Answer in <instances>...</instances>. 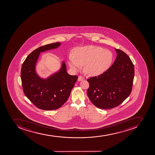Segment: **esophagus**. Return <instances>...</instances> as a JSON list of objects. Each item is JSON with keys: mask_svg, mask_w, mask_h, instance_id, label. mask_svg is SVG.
<instances>
[{"mask_svg": "<svg viewBox=\"0 0 155 155\" xmlns=\"http://www.w3.org/2000/svg\"><path fill=\"white\" fill-rule=\"evenodd\" d=\"M85 79V78H84L83 76H79V77H78V81H83Z\"/></svg>", "mask_w": 155, "mask_h": 155, "instance_id": "esophagus-1", "label": "esophagus"}]
</instances>
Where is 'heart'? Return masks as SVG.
<instances>
[{
	"label": "heart",
	"instance_id": "b5f03b06",
	"mask_svg": "<svg viewBox=\"0 0 155 155\" xmlns=\"http://www.w3.org/2000/svg\"><path fill=\"white\" fill-rule=\"evenodd\" d=\"M113 54L110 51L96 46H86L73 49L68 57V63L75 70L85 65V71L91 76L102 74L110 66Z\"/></svg>",
	"mask_w": 155,
	"mask_h": 155
}]
</instances>
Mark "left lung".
<instances>
[{
    "instance_id": "1",
    "label": "left lung",
    "mask_w": 155,
    "mask_h": 155,
    "mask_svg": "<svg viewBox=\"0 0 155 155\" xmlns=\"http://www.w3.org/2000/svg\"><path fill=\"white\" fill-rule=\"evenodd\" d=\"M117 56L113 64L98 76L87 79V95L94 106L110 109L119 106L130 95L134 77V67L128 55L115 48Z\"/></svg>"
}]
</instances>
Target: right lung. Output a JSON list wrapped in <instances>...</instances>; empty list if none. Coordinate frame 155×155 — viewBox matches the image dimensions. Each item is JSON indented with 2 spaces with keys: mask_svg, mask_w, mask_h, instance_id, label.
Returning a JSON list of instances; mask_svg holds the SVG:
<instances>
[{
  "mask_svg": "<svg viewBox=\"0 0 155 155\" xmlns=\"http://www.w3.org/2000/svg\"><path fill=\"white\" fill-rule=\"evenodd\" d=\"M60 43L46 45L33 51L22 64L21 78L25 96L37 107L45 110H57L66 102L77 76L69 75L63 62L58 72L43 79L35 71V65L40 52L57 48Z\"/></svg>",
  "mask_w": 155,
  "mask_h": 155,
  "instance_id": "obj_1",
  "label": "right lung"
}]
</instances>
